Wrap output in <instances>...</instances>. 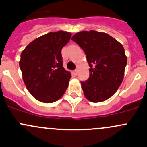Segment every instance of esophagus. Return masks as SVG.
<instances>
[{"instance_id": "obj_1", "label": "esophagus", "mask_w": 147, "mask_h": 147, "mask_svg": "<svg viewBox=\"0 0 147 147\" xmlns=\"http://www.w3.org/2000/svg\"><path fill=\"white\" fill-rule=\"evenodd\" d=\"M73 73H74V75H78V70H77V69L74 70Z\"/></svg>"}]
</instances>
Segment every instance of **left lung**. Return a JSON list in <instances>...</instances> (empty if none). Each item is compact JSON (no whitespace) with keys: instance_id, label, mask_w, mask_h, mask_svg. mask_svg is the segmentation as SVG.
<instances>
[{"instance_id":"1","label":"left lung","mask_w":147,"mask_h":147,"mask_svg":"<svg viewBox=\"0 0 147 147\" xmlns=\"http://www.w3.org/2000/svg\"><path fill=\"white\" fill-rule=\"evenodd\" d=\"M72 40L83 49L90 67L89 79L81 82L86 99L94 103L109 99L124 78L127 59L123 45L108 34L94 30L78 32Z\"/></svg>"}]
</instances>
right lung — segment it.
I'll use <instances>...</instances> for the list:
<instances>
[{
  "label": "right lung",
  "mask_w": 147,
  "mask_h": 147,
  "mask_svg": "<svg viewBox=\"0 0 147 147\" xmlns=\"http://www.w3.org/2000/svg\"><path fill=\"white\" fill-rule=\"evenodd\" d=\"M71 33L49 32L30 43L22 52V78L29 93L43 103H53L64 94L71 75L63 66L61 50Z\"/></svg>",
  "instance_id": "right-lung-1"
}]
</instances>
